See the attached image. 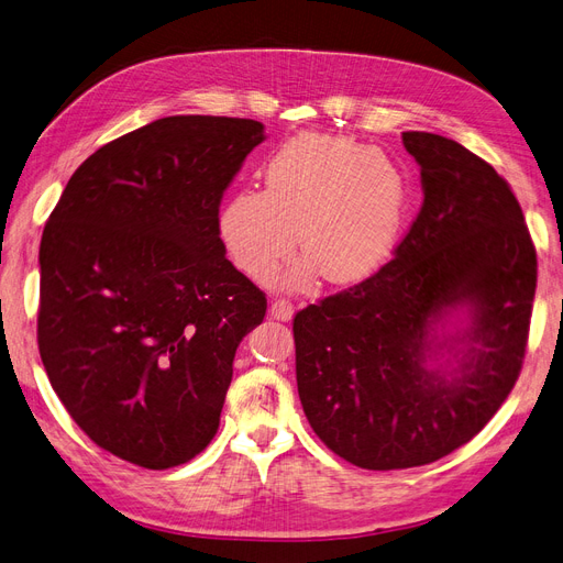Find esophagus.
<instances>
[{
	"label": "esophagus",
	"instance_id": "esophagus-1",
	"mask_svg": "<svg viewBox=\"0 0 563 563\" xmlns=\"http://www.w3.org/2000/svg\"><path fill=\"white\" fill-rule=\"evenodd\" d=\"M292 311H296V307H292V302L286 298H275L271 305V316L277 320H284V323L292 318Z\"/></svg>",
	"mask_w": 563,
	"mask_h": 563
}]
</instances>
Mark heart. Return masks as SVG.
<instances>
[{
  "label": "heart",
  "instance_id": "b5f03b06",
  "mask_svg": "<svg viewBox=\"0 0 563 563\" xmlns=\"http://www.w3.org/2000/svg\"><path fill=\"white\" fill-rule=\"evenodd\" d=\"M265 190L243 187L227 197L218 233L231 263L250 279H267L300 247L290 284L313 275L357 284L376 275L404 238L410 187L389 155L351 137L302 132L263 167Z\"/></svg>",
  "mask_w": 563,
  "mask_h": 563
}]
</instances>
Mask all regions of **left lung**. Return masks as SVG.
I'll list each match as a JSON object with an SVG mask.
<instances>
[{
  "label": "left lung",
  "mask_w": 563,
  "mask_h": 563,
  "mask_svg": "<svg viewBox=\"0 0 563 563\" xmlns=\"http://www.w3.org/2000/svg\"><path fill=\"white\" fill-rule=\"evenodd\" d=\"M423 203L394 258L292 318L298 394L313 433L364 470L433 463L467 444L511 394L537 292L522 208L486 159L433 132H404ZM467 308L451 372L424 366L434 325ZM449 343V342H448ZM450 344V343H449Z\"/></svg>",
  "instance_id": "8db88e82"
}]
</instances>
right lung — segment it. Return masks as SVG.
Returning <instances> with one entry per match:
<instances>
[{
    "label": "right lung",
    "mask_w": 563,
    "mask_h": 563,
    "mask_svg": "<svg viewBox=\"0 0 563 563\" xmlns=\"http://www.w3.org/2000/svg\"><path fill=\"white\" fill-rule=\"evenodd\" d=\"M263 123L167 117L70 176L41 240L38 351L73 421L146 470L216 438L235 347L265 292L224 256V190Z\"/></svg>",
    "instance_id": "obj_1"
}]
</instances>
